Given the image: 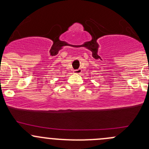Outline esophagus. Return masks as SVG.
Segmentation results:
<instances>
[{
	"mask_svg": "<svg viewBox=\"0 0 149 149\" xmlns=\"http://www.w3.org/2000/svg\"><path fill=\"white\" fill-rule=\"evenodd\" d=\"M73 73H76V74H81V73H82V70L81 68L77 69V70H75L74 71H73Z\"/></svg>",
	"mask_w": 149,
	"mask_h": 149,
	"instance_id": "34e87169",
	"label": "esophagus"
}]
</instances>
